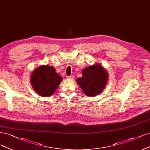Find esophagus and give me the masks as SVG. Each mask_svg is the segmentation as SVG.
<instances>
[{
    "label": "esophagus",
    "instance_id": "obj_1",
    "mask_svg": "<svg viewBox=\"0 0 150 150\" xmlns=\"http://www.w3.org/2000/svg\"><path fill=\"white\" fill-rule=\"evenodd\" d=\"M74 78V77L73 75H70V76H67V79H69V80H73Z\"/></svg>",
    "mask_w": 150,
    "mask_h": 150
}]
</instances>
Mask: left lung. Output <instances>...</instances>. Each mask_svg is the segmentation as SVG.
Wrapping results in <instances>:
<instances>
[{
  "instance_id": "1",
  "label": "left lung",
  "mask_w": 150,
  "mask_h": 150,
  "mask_svg": "<svg viewBox=\"0 0 150 150\" xmlns=\"http://www.w3.org/2000/svg\"><path fill=\"white\" fill-rule=\"evenodd\" d=\"M82 75V77L76 79V82L86 96H95L104 90L108 75L101 65L96 64L85 68Z\"/></svg>"
}]
</instances>
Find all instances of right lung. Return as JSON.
Masks as SVG:
<instances>
[{
    "label": "right lung",
    "instance_id": "right-lung-1",
    "mask_svg": "<svg viewBox=\"0 0 150 150\" xmlns=\"http://www.w3.org/2000/svg\"><path fill=\"white\" fill-rule=\"evenodd\" d=\"M31 84L34 90L41 96L52 95L62 81V77L55 71L54 67L41 65L33 70Z\"/></svg>",
    "mask_w": 150,
    "mask_h": 150
}]
</instances>
